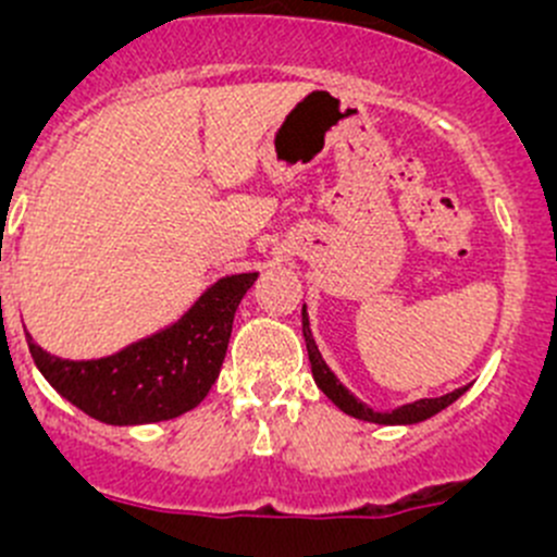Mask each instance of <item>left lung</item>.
Wrapping results in <instances>:
<instances>
[{
  "instance_id": "obj_1",
  "label": "left lung",
  "mask_w": 557,
  "mask_h": 557,
  "mask_svg": "<svg viewBox=\"0 0 557 557\" xmlns=\"http://www.w3.org/2000/svg\"><path fill=\"white\" fill-rule=\"evenodd\" d=\"M301 331H305V342H307V352H310L314 383H318L320 391H323L325 396H329L331 401L342 409V412L352 414V418H358V420H369V423H383V425L420 423V420H429L431 414H436V412H442L445 407H450L455 398L463 396L466 393V387H458V391L445 393V396H440V398H420V401L407 404V407H398V409H393V412H374L372 407H367V404L358 401V398L352 396V393L347 391V387L342 385L334 374H331V369L325 367V361L320 358V352H318V345H314V339H312L307 310H305V314H301Z\"/></svg>"
}]
</instances>
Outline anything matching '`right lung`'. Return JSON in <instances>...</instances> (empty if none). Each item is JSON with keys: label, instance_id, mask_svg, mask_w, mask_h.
Listing matches in <instances>:
<instances>
[{"label": "right lung", "instance_id": "1", "mask_svg": "<svg viewBox=\"0 0 557 557\" xmlns=\"http://www.w3.org/2000/svg\"><path fill=\"white\" fill-rule=\"evenodd\" d=\"M258 274L223 277L177 323L99 361H66L29 342L37 369L66 401L110 425L172 420L194 409L221 374L234 312Z\"/></svg>", "mask_w": 557, "mask_h": 557}]
</instances>
